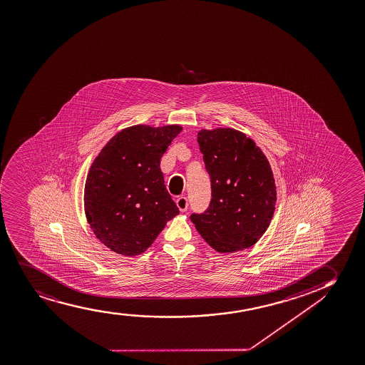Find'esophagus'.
I'll return each instance as SVG.
<instances>
[{"label": "esophagus", "mask_w": 365, "mask_h": 365, "mask_svg": "<svg viewBox=\"0 0 365 365\" xmlns=\"http://www.w3.org/2000/svg\"><path fill=\"white\" fill-rule=\"evenodd\" d=\"M176 204L180 212H187V209H188V199L185 198V197H180V198L177 199Z\"/></svg>", "instance_id": "obj_1"}]
</instances>
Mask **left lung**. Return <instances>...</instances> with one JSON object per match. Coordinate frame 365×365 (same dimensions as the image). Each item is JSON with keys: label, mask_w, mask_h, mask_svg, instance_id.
Wrapping results in <instances>:
<instances>
[{"label": "left lung", "mask_w": 365, "mask_h": 365, "mask_svg": "<svg viewBox=\"0 0 365 365\" xmlns=\"http://www.w3.org/2000/svg\"><path fill=\"white\" fill-rule=\"evenodd\" d=\"M198 144L212 180V200L190 220L217 252L252 247L268 229L277 202L268 160L252 139L231 128L202 129Z\"/></svg>", "instance_id": "1"}]
</instances>
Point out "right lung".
Returning a JSON list of instances; mask_svg holds the SVG:
<instances>
[{"label": "right lung", "mask_w": 365, "mask_h": 365, "mask_svg": "<svg viewBox=\"0 0 365 365\" xmlns=\"http://www.w3.org/2000/svg\"><path fill=\"white\" fill-rule=\"evenodd\" d=\"M182 126L134 125L109 140L91 166L85 212L96 237L123 256H138L180 214L160 163Z\"/></svg>", "instance_id": "add662e5"}]
</instances>
